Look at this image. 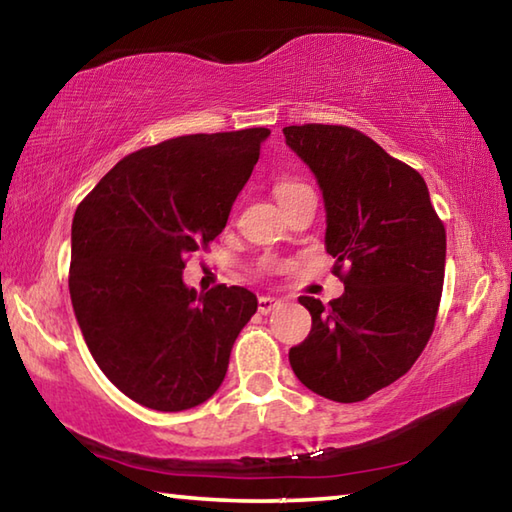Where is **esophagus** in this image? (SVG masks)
<instances>
[{"instance_id":"1","label":"esophagus","mask_w":512,"mask_h":512,"mask_svg":"<svg viewBox=\"0 0 512 512\" xmlns=\"http://www.w3.org/2000/svg\"><path fill=\"white\" fill-rule=\"evenodd\" d=\"M275 307H280V300L268 298V296H262V298L257 300V309H259V314H271V311H273Z\"/></svg>"}]
</instances>
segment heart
I'll list each match as a JSON object with an SVG mask.
<instances>
[{
  "label": "heart",
  "instance_id": "1",
  "mask_svg": "<svg viewBox=\"0 0 512 512\" xmlns=\"http://www.w3.org/2000/svg\"><path fill=\"white\" fill-rule=\"evenodd\" d=\"M302 187H307V185H305V183H300V180L284 178V180H280V183L275 185L273 192H275V198H277V201L284 203V201H287V198H289L291 194H296L298 189H302Z\"/></svg>",
  "mask_w": 512,
  "mask_h": 512
}]
</instances>
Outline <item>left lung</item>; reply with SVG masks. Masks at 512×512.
Returning <instances> with one entry per match:
<instances>
[{"mask_svg":"<svg viewBox=\"0 0 512 512\" xmlns=\"http://www.w3.org/2000/svg\"><path fill=\"white\" fill-rule=\"evenodd\" d=\"M316 173L325 248L345 284L327 305L302 296L311 332L289 350L309 391L361 402L411 370L433 332L445 280V225L424 178L350 126L284 128Z\"/></svg>","mask_w":512,"mask_h":512,"instance_id":"obj_1","label":"left lung"}]
</instances>
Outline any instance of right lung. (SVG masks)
I'll return each instance as SVG.
<instances>
[{
  "mask_svg": "<svg viewBox=\"0 0 512 512\" xmlns=\"http://www.w3.org/2000/svg\"><path fill=\"white\" fill-rule=\"evenodd\" d=\"M268 128L173 137L119 160L76 207L69 296L97 366L133 402L185 411L216 393L257 298L187 289L221 235Z\"/></svg>",
  "mask_w": 512,
  "mask_h": 512,
  "instance_id": "right-lung-1",
  "label": "right lung"
}]
</instances>
